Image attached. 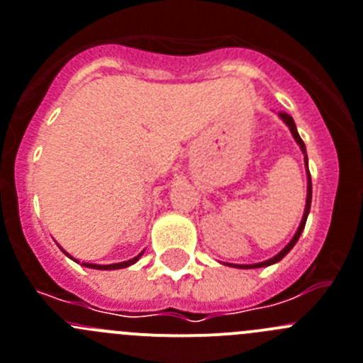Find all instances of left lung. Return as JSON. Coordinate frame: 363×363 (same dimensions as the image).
<instances>
[{
	"label": "left lung",
	"instance_id": "obj_1",
	"mask_svg": "<svg viewBox=\"0 0 363 363\" xmlns=\"http://www.w3.org/2000/svg\"><path fill=\"white\" fill-rule=\"evenodd\" d=\"M279 118H281V120L284 121V123L289 125L290 132H292V135H294V140L297 141V145H299V147H301V150H303V154H304V161H306V168H308L306 147H304V143H303V140H301L299 132H297V128H296V123H294V118L290 116V114H286V113H279ZM306 174H308V195H306V208H304V215H303V220H301V223H299V229H297V233H296V235H294V238L290 240V243H289V245L284 247V249L281 250L279 254H276V256H274V258L267 259V262H262V263H254V265H233V267H238V269H258V267H269V265H274V263L281 262V259H283L284 256H286V254L290 252V250H292V247L296 245V243H297V240H299V236H301V233H303L304 225H306V218H308V213H310V206H311V177H310V172H306Z\"/></svg>",
	"mask_w": 363,
	"mask_h": 363
}]
</instances>
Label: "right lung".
Listing matches in <instances>:
<instances>
[{"instance_id":"right-lung-1","label":"right lung","mask_w":363,"mask_h":363,"mask_svg":"<svg viewBox=\"0 0 363 363\" xmlns=\"http://www.w3.org/2000/svg\"><path fill=\"white\" fill-rule=\"evenodd\" d=\"M143 254V252H141ZM140 254V256H141ZM69 256V254H67ZM140 256H135V258L128 259V262H121V263H113V265H94V263H82L84 267H89V269H98V270H116V269H125V267L132 265V263H135L138 259H140ZM79 263V262H77Z\"/></svg>"}]
</instances>
